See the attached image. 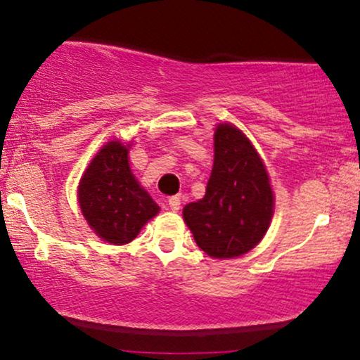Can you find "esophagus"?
Masks as SVG:
<instances>
[{
  "instance_id": "esophagus-1",
  "label": "esophagus",
  "mask_w": 360,
  "mask_h": 360,
  "mask_svg": "<svg viewBox=\"0 0 360 360\" xmlns=\"http://www.w3.org/2000/svg\"><path fill=\"white\" fill-rule=\"evenodd\" d=\"M169 208H171L172 212H177V210L181 208V198L179 196L169 198Z\"/></svg>"
}]
</instances>
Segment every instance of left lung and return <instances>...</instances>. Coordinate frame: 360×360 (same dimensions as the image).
<instances>
[{"instance_id": "1", "label": "left lung", "mask_w": 360, "mask_h": 360, "mask_svg": "<svg viewBox=\"0 0 360 360\" xmlns=\"http://www.w3.org/2000/svg\"><path fill=\"white\" fill-rule=\"evenodd\" d=\"M272 212L274 196L259 154L238 128L221 123L205 198L183 210L198 247L214 259L238 257L260 242Z\"/></svg>"}]
</instances>
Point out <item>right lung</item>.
<instances>
[{
  "label": "right lung",
  "instance_id": "obj_1",
  "mask_svg": "<svg viewBox=\"0 0 360 360\" xmlns=\"http://www.w3.org/2000/svg\"><path fill=\"white\" fill-rule=\"evenodd\" d=\"M79 206L103 240L123 245L159 213V206L137 183L128 166V148L110 142L91 160L79 183Z\"/></svg>",
  "mask_w": 360,
  "mask_h": 360
}]
</instances>
